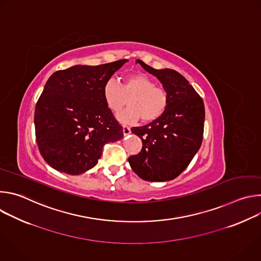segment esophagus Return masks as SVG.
<instances>
[{
  "mask_svg": "<svg viewBox=\"0 0 261 261\" xmlns=\"http://www.w3.org/2000/svg\"><path fill=\"white\" fill-rule=\"evenodd\" d=\"M123 133H124V135H128V134H130V133H131V129H130V127H128V126H124V127H123Z\"/></svg>",
  "mask_w": 261,
  "mask_h": 261,
  "instance_id": "esophagus-1",
  "label": "esophagus"
}]
</instances>
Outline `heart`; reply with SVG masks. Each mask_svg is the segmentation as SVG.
<instances>
[{"instance_id":"heart-1","label":"heart","mask_w":261,"mask_h":261,"mask_svg":"<svg viewBox=\"0 0 261 261\" xmlns=\"http://www.w3.org/2000/svg\"><path fill=\"white\" fill-rule=\"evenodd\" d=\"M103 97L114 114L121 111L128 100L129 107L118 116V120L125 124L134 123L139 118L143 123H153L165 114L169 104L167 90L140 73L127 76L121 86L113 80L106 82Z\"/></svg>"}]
</instances>
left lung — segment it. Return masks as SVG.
<instances>
[{
  "instance_id": "8db88e82",
  "label": "left lung",
  "mask_w": 261,
  "mask_h": 261,
  "mask_svg": "<svg viewBox=\"0 0 261 261\" xmlns=\"http://www.w3.org/2000/svg\"><path fill=\"white\" fill-rule=\"evenodd\" d=\"M136 62L161 82L169 94V104L159 120L131 128L132 133L141 138L142 147L128 161L133 171L144 180H170L187 168L199 150L203 138L204 104L178 72L157 70L140 60Z\"/></svg>"
}]
</instances>
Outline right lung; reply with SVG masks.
<instances>
[{"instance_id": "add662e5", "label": "right lung", "mask_w": 261, "mask_h": 261, "mask_svg": "<svg viewBox=\"0 0 261 261\" xmlns=\"http://www.w3.org/2000/svg\"><path fill=\"white\" fill-rule=\"evenodd\" d=\"M127 60L73 66L55 72L35 107V134L44 161L71 175L93 168L103 145L120 140L123 127L107 107L103 87Z\"/></svg>"}]
</instances>
